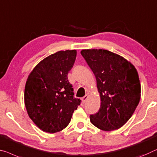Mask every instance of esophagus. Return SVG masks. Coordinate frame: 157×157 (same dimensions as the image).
Returning a JSON list of instances; mask_svg holds the SVG:
<instances>
[{
	"label": "esophagus",
	"instance_id": "34e87169",
	"mask_svg": "<svg viewBox=\"0 0 157 157\" xmlns=\"http://www.w3.org/2000/svg\"><path fill=\"white\" fill-rule=\"evenodd\" d=\"M88 95H86L85 96H83V97L82 98V99H81L82 102H83V103H85V102H86V101L87 100V99H88Z\"/></svg>",
	"mask_w": 157,
	"mask_h": 157
}]
</instances>
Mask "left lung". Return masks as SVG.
<instances>
[{"mask_svg": "<svg viewBox=\"0 0 157 157\" xmlns=\"http://www.w3.org/2000/svg\"><path fill=\"white\" fill-rule=\"evenodd\" d=\"M81 54L97 81L101 105L90 122L102 131L122 127L132 117L140 99L138 74L131 62L107 50H82Z\"/></svg>", "mask_w": 157, "mask_h": 157, "instance_id": "1", "label": "left lung"}]
</instances>
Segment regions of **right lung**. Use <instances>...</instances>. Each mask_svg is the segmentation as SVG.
<instances>
[{
    "label": "right lung",
    "mask_w": 157,
    "mask_h": 157,
    "mask_svg": "<svg viewBox=\"0 0 157 157\" xmlns=\"http://www.w3.org/2000/svg\"><path fill=\"white\" fill-rule=\"evenodd\" d=\"M76 50L58 51L40 61L28 76L25 103L29 117L43 131L54 133L65 128L81 104L74 98L67 75Z\"/></svg>",
    "instance_id": "1"
}]
</instances>
